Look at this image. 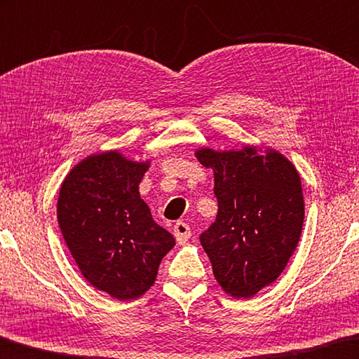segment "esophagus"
<instances>
[{"instance_id":"esophagus-1","label":"esophagus","mask_w":359,"mask_h":359,"mask_svg":"<svg viewBox=\"0 0 359 359\" xmlns=\"http://www.w3.org/2000/svg\"><path fill=\"white\" fill-rule=\"evenodd\" d=\"M173 235H175V238H176V242H178L180 245H183V243H186L187 240H189V237H191V227L186 224V222H183V221H178L175 224V227H173Z\"/></svg>"}]
</instances>
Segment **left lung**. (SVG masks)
<instances>
[{
  "instance_id": "left-lung-1",
  "label": "left lung",
  "mask_w": 359,
  "mask_h": 359,
  "mask_svg": "<svg viewBox=\"0 0 359 359\" xmlns=\"http://www.w3.org/2000/svg\"><path fill=\"white\" fill-rule=\"evenodd\" d=\"M196 156L215 173L218 215L201 235L215 278L232 297L255 296L280 277L301 238V176L277 151L201 149Z\"/></svg>"
}]
</instances>
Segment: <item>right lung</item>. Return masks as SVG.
I'll use <instances>...</instances> for the list:
<instances>
[{"label":"right lung","mask_w":359,"mask_h":359,"mask_svg":"<svg viewBox=\"0 0 359 359\" xmlns=\"http://www.w3.org/2000/svg\"><path fill=\"white\" fill-rule=\"evenodd\" d=\"M148 167L117 151L93 154L68 173L58 194V226L81 273L119 301L144 294L175 246L140 197Z\"/></svg>","instance_id":"1"}]
</instances>
